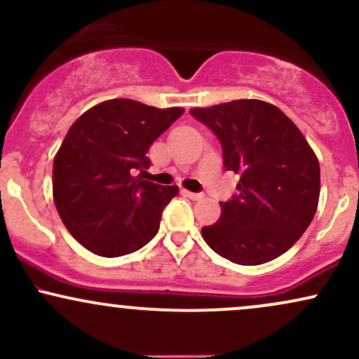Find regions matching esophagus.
I'll list each match as a JSON object with an SVG mask.
<instances>
[{"label":"esophagus","mask_w":359,"mask_h":359,"mask_svg":"<svg viewBox=\"0 0 359 359\" xmlns=\"http://www.w3.org/2000/svg\"><path fill=\"white\" fill-rule=\"evenodd\" d=\"M184 194L189 197V199H192V201H201V199H203V197H204V194H201V192H189V191H184Z\"/></svg>","instance_id":"1"}]
</instances>
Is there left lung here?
Listing matches in <instances>:
<instances>
[{
	"instance_id": "left-lung-1",
	"label": "left lung",
	"mask_w": 359,
	"mask_h": 359,
	"mask_svg": "<svg viewBox=\"0 0 359 359\" xmlns=\"http://www.w3.org/2000/svg\"><path fill=\"white\" fill-rule=\"evenodd\" d=\"M216 135L238 194L221 203L219 221L203 228L205 243L238 265H262L294 246L314 217L320 192L317 156L277 106L240 100L194 108Z\"/></svg>"
}]
</instances>
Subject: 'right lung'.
Here are the masks:
<instances>
[{"label": "right lung", "mask_w": 359, "mask_h": 359, "mask_svg": "<svg viewBox=\"0 0 359 359\" xmlns=\"http://www.w3.org/2000/svg\"><path fill=\"white\" fill-rule=\"evenodd\" d=\"M182 114V108L111 100L71 126L53 160V201L84 248L114 258L154 240L163 208L179 189L135 174L150 167V145Z\"/></svg>", "instance_id": "1"}]
</instances>
